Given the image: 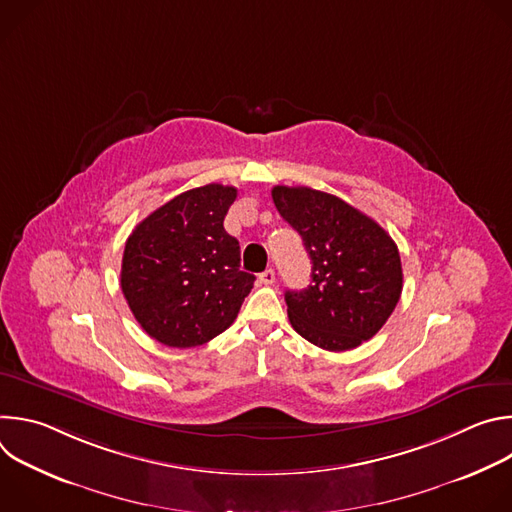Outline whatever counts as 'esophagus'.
<instances>
[{"instance_id": "34e87169", "label": "esophagus", "mask_w": 512, "mask_h": 512, "mask_svg": "<svg viewBox=\"0 0 512 512\" xmlns=\"http://www.w3.org/2000/svg\"><path fill=\"white\" fill-rule=\"evenodd\" d=\"M259 279H261V283L271 285V283H275V271H273V269H265V271L259 275Z\"/></svg>"}]
</instances>
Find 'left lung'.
<instances>
[{
    "instance_id": "8db88e82",
    "label": "left lung",
    "mask_w": 512,
    "mask_h": 512,
    "mask_svg": "<svg viewBox=\"0 0 512 512\" xmlns=\"http://www.w3.org/2000/svg\"><path fill=\"white\" fill-rule=\"evenodd\" d=\"M271 196L312 259V283L285 291L291 326L332 352L373 338L401 298L403 269L395 241L338 196L308 186H275Z\"/></svg>"
}]
</instances>
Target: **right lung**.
<instances>
[{"label": "right lung", "mask_w": 512, "mask_h": 512, "mask_svg": "<svg viewBox=\"0 0 512 512\" xmlns=\"http://www.w3.org/2000/svg\"><path fill=\"white\" fill-rule=\"evenodd\" d=\"M237 188L206 184L178 194L133 229L121 289L139 326L172 348L200 346L225 332L255 275L241 271L239 241L223 223Z\"/></svg>", "instance_id": "1"}]
</instances>
